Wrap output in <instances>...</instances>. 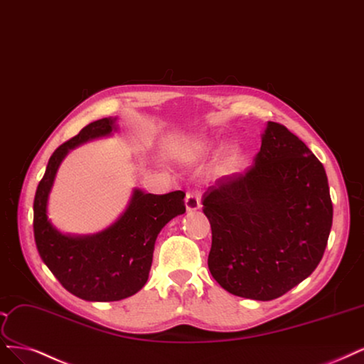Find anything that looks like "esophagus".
Masks as SVG:
<instances>
[{"mask_svg":"<svg viewBox=\"0 0 364 364\" xmlns=\"http://www.w3.org/2000/svg\"><path fill=\"white\" fill-rule=\"evenodd\" d=\"M185 206L188 212H193L202 208V203H200V194L197 191H188L185 196Z\"/></svg>","mask_w":364,"mask_h":364,"instance_id":"34e87169","label":"esophagus"}]
</instances>
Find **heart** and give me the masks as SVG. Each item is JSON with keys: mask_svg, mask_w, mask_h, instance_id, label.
I'll return each instance as SVG.
<instances>
[{"mask_svg": "<svg viewBox=\"0 0 364 364\" xmlns=\"http://www.w3.org/2000/svg\"><path fill=\"white\" fill-rule=\"evenodd\" d=\"M198 150H200V152H203V154H209V152H215L217 147H215L214 144L203 143V144H200V146H198ZM233 162H235V156H230V158L228 159V164H229V166H232Z\"/></svg>", "mask_w": 364, "mask_h": 364, "instance_id": "b5f03b06", "label": "heart"}]
</instances>
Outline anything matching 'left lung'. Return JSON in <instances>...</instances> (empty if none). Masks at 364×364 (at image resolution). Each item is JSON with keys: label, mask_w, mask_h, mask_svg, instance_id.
I'll return each instance as SVG.
<instances>
[{"label": "left lung", "mask_w": 364, "mask_h": 364, "mask_svg": "<svg viewBox=\"0 0 364 364\" xmlns=\"http://www.w3.org/2000/svg\"><path fill=\"white\" fill-rule=\"evenodd\" d=\"M202 203L212 229L209 271L236 296L279 298L323 256L333 224L327 174L280 123L268 122L255 164L215 181Z\"/></svg>", "instance_id": "obj_1"}]
</instances>
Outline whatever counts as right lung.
<instances>
[{"mask_svg":"<svg viewBox=\"0 0 364 364\" xmlns=\"http://www.w3.org/2000/svg\"><path fill=\"white\" fill-rule=\"evenodd\" d=\"M116 129V119H99L57 147L34 196L37 252L63 287L85 301H119L139 292L149 279L158 233L185 212L183 191L156 196L135 188L127 210L102 232L70 236L54 228L46 208L61 161L70 149Z\"/></svg>","mask_w":364,"mask_h":364,"instance_id":"obj_1","label":"right lung"}]
</instances>
